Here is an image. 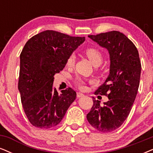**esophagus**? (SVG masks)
<instances>
[{
	"mask_svg": "<svg viewBox=\"0 0 153 153\" xmlns=\"http://www.w3.org/2000/svg\"><path fill=\"white\" fill-rule=\"evenodd\" d=\"M82 96H84V94L82 93H81V92H77V97H81Z\"/></svg>",
	"mask_w": 153,
	"mask_h": 153,
	"instance_id": "1",
	"label": "esophagus"
}]
</instances>
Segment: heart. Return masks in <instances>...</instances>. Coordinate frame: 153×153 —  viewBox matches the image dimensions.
I'll list each match as a JSON object with an SVG mask.
<instances>
[{"label": "heart", "instance_id": "b5f03b06", "mask_svg": "<svg viewBox=\"0 0 153 153\" xmlns=\"http://www.w3.org/2000/svg\"><path fill=\"white\" fill-rule=\"evenodd\" d=\"M85 54L87 55L92 63L95 65L101 64L103 60V55H102V52L99 49H95V48H88L85 50ZM75 61V56L74 53H71L68 58L66 61V65L68 67L72 66L74 65ZM75 83L77 86L78 87L79 89L84 90L86 88V82L84 80V79L80 78V77H77L75 79Z\"/></svg>", "mask_w": 153, "mask_h": 153}]
</instances>
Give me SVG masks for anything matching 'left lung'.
<instances>
[{"instance_id": "left-lung-1", "label": "left lung", "mask_w": 153, "mask_h": 153, "mask_svg": "<svg viewBox=\"0 0 153 153\" xmlns=\"http://www.w3.org/2000/svg\"><path fill=\"white\" fill-rule=\"evenodd\" d=\"M88 36L109 51L110 73L94 92L107 96L109 101L100 106V101L93 97L87 119L100 132L109 133L123 124L132 108L140 84V58L134 44L118 31Z\"/></svg>"}]
</instances>
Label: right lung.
I'll use <instances>...</instances> for the list:
<instances>
[{"label": "right lung", "mask_w": 153, "mask_h": 153, "mask_svg": "<svg viewBox=\"0 0 153 153\" xmlns=\"http://www.w3.org/2000/svg\"><path fill=\"white\" fill-rule=\"evenodd\" d=\"M85 40L46 30L27 42L20 53L18 90L25 114L36 128H51L63 119L76 97L72 88L59 93L53 75L64 68L72 52Z\"/></svg>", "instance_id": "obj_1"}]
</instances>
